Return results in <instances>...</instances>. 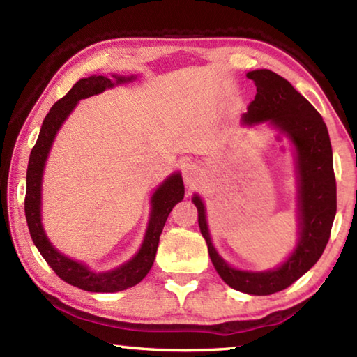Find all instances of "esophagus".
<instances>
[{
	"label": "esophagus",
	"mask_w": 357,
	"mask_h": 357,
	"mask_svg": "<svg viewBox=\"0 0 357 357\" xmlns=\"http://www.w3.org/2000/svg\"><path fill=\"white\" fill-rule=\"evenodd\" d=\"M183 176H184V183L189 187H192L193 184L198 183V179L202 176L200 167L193 164V162H185L183 165Z\"/></svg>",
	"instance_id": "34e87169"
}]
</instances>
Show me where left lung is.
Segmentation results:
<instances>
[{"label": "left lung", "instance_id": "8db88e82", "mask_svg": "<svg viewBox=\"0 0 357 357\" xmlns=\"http://www.w3.org/2000/svg\"><path fill=\"white\" fill-rule=\"evenodd\" d=\"M247 78L255 82L257 96L244 113L243 126L252 128L268 123L291 144L298 185V243L277 268L266 271L233 268L213 244L202 197L193 193L192 203L198 211V225L208 244L211 261L222 280L241 293L268 296L288 288L323 255L337 211V187L332 146L321 114L296 91L291 83L273 70H250Z\"/></svg>", "mask_w": 357, "mask_h": 357}]
</instances>
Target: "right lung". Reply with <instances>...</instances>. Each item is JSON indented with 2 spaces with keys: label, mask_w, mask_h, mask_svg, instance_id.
<instances>
[{
  "label": "right lung",
  "mask_w": 357,
  "mask_h": 357,
  "mask_svg": "<svg viewBox=\"0 0 357 357\" xmlns=\"http://www.w3.org/2000/svg\"><path fill=\"white\" fill-rule=\"evenodd\" d=\"M135 80L137 75L126 77L118 74H112L110 77L91 75L80 78L70 91L50 108L42 123L38 142L29 154L25 195V215L29 234H31L33 243L38 247L40 255L55 271L59 279H63L69 285L84 289V291L116 293L140 283L153 268L159 238L168 214L172 213L174 204H178L184 198L183 176L179 172H174L164 183L157 185L151 195L149 220L140 249L128 261L110 271H94L83 261L64 255L50 243L44 225H42V178H44L52 144L64 121L69 118V114L74 112L82 99L91 98V96L104 93L105 89Z\"/></svg>",
  "instance_id": "right-lung-1"
}]
</instances>
